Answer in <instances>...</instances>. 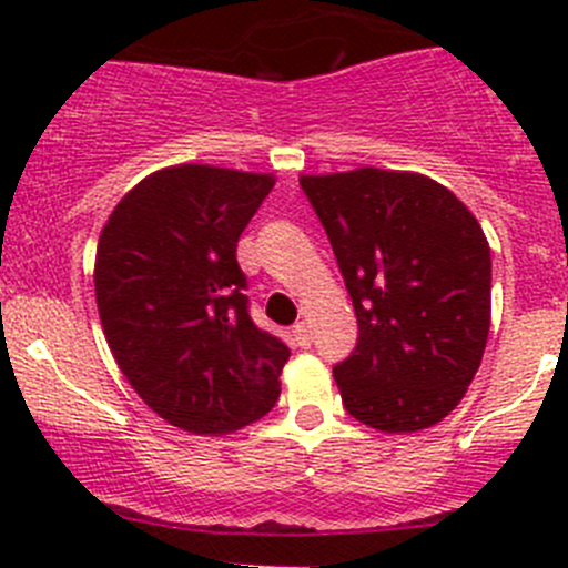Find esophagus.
<instances>
[{
  "label": "esophagus",
  "mask_w": 568,
  "mask_h": 568,
  "mask_svg": "<svg viewBox=\"0 0 568 568\" xmlns=\"http://www.w3.org/2000/svg\"><path fill=\"white\" fill-rule=\"evenodd\" d=\"M294 341H296V346H302V348L311 346L313 335H311V326H307L305 321H300V324L294 326Z\"/></svg>",
  "instance_id": "34e87169"
}]
</instances>
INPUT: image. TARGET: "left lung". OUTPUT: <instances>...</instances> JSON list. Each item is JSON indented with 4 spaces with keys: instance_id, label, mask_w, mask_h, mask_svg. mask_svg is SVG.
<instances>
[{
    "instance_id": "1",
    "label": "left lung",
    "mask_w": 568,
    "mask_h": 568,
    "mask_svg": "<svg viewBox=\"0 0 568 568\" xmlns=\"http://www.w3.org/2000/svg\"><path fill=\"white\" fill-rule=\"evenodd\" d=\"M359 324L335 365L343 406L385 434L437 426L478 374L491 324L489 242L473 211L420 173L302 175Z\"/></svg>"
}]
</instances>
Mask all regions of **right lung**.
<instances>
[{"label": "right lung", "mask_w": 568, "mask_h": 568, "mask_svg": "<svg viewBox=\"0 0 568 568\" xmlns=\"http://www.w3.org/2000/svg\"><path fill=\"white\" fill-rule=\"evenodd\" d=\"M272 173L173 164L142 178L101 227L95 302L112 357L170 426L220 437L261 420L291 352L247 313L236 242Z\"/></svg>", "instance_id": "add662e5"}]
</instances>
